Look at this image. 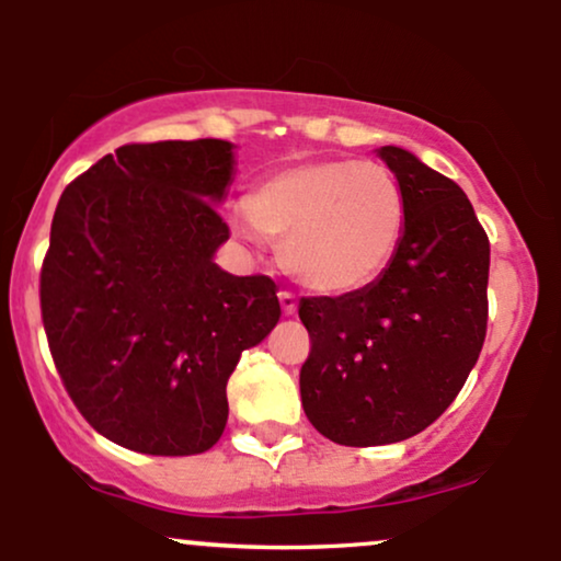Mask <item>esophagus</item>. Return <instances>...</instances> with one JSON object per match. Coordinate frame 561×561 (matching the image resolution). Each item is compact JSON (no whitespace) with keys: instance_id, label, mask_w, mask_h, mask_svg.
Wrapping results in <instances>:
<instances>
[{"instance_id":"1","label":"esophagus","mask_w":561,"mask_h":561,"mask_svg":"<svg viewBox=\"0 0 561 561\" xmlns=\"http://www.w3.org/2000/svg\"><path fill=\"white\" fill-rule=\"evenodd\" d=\"M279 306L285 317H295V311H298V300H295L293 293H285V289L279 293Z\"/></svg>"}]
</instances>
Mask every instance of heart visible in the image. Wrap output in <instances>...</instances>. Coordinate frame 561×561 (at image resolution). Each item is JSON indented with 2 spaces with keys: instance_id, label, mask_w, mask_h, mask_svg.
Masks as SVG:
<instances>
[{
  "instance_id": "b5f03b06",
  "label": "heart",
  "mask_w": 561,
  "mask_h": 561,
  "mask_svg": "<svg viewBox=\"0 0 561 561\" xmlns=\"http://www.w3.org/2000/svg\"><path fill=\"white\" fill-rule=\"evenodd\" d=\"M409 203L396 173L371 160H306L253 186L231 227L244 240L282 242V261L321 295L364 289L401 250Z\"/></svg>"
}]
</instances>
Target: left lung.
Listing matches in <instances>:
<instances>
[{
	"label": "left lung",
	"mask_w": 561,
	"mask_h": 561,
	"mask_svg": "<svg viewBox=\"0 0 561 561\" xmlns=\"http://www.w3.org/2000/svg\"><path fill=\"white\" fill-rule=\"evenodd\" d=\"M409 221L375 285L302 298L311 356L300 369L308 422L340 446L401 443L454 403L488 327L491 242L461 186L414 152L385 145Z\"/></svg>",
	"instance_id": "8db88e82"
}]
</instances>
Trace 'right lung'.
I'll return each instance as SVG.
<instances>
[{
  "mask_svg": "<svg viewBox=\"0 0 561 561\" xmlns=\"http://www.w3.org/2000/svg\"><path fill=\"white\" fill-rule=\"evenodd\" d=\"M234 163L224 139L124 145L57 203L42 266L49 351L87 422L124 448L216 446L231 371L282 317L268 276L214 263Z\"/></svg>",
  "mask_w": 561,
  "mask_h": 561,
  "instance_id": "add662e5",
  "label": "right lung"
}]
</instances>
